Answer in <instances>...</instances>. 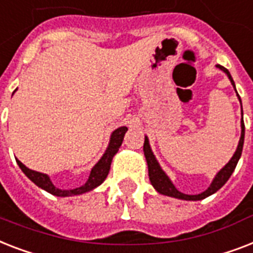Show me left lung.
Wrapping results in <instances>:
<instances>
[{
	"instance_id": "left-lung-1",
	"label": "left lung",
	"mask_w": 253,
	"mask_h": 253,
	"mask_svg": "<svg viewBox=\"0 0 253 253\" xmlns=\"http://www.w3.org/2000/svg\"><path fill=\"white\" fill-rule=\"evenodd\" d=\"M217 68L225 72L229 77V80L231 81V84L235 88V84H234V80H232L231 74L226 68L221 65H217ZM236 91V88H235ZM239 98V95H238ZM240 100V98H239ZM242 104V102H240ZM240 125H242V134H240L239 143H238V147H236L235 154L232 155V158L230 159L229 163L223 167V169L219 171V172L215 175V177L213 179L210 187L208 188L207 191H204L203 193H199V195H185V193H181L175 188V185L172 184V181L169 180V177L165 173V171L161 169L158 161L155 159L154 154L150 149V145H149V138L145 137V142H143V153H145V158L147 162V169H149V177H150L151 185L157 189V191L161 193V195L169 196V197H175V199L180 200H188V201H197V200H204L207 199L208 196L213 195L218 189H221L225 183L230 179L231 173L234 172L236 165H238V161H239L240 155H242V150H243V143H244V121H243V112H242V121H240Z\"/></svg>"
}]
</instances>
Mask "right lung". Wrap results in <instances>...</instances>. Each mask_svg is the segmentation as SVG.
I'll return each instance as SVG.
<instances>
[{
  "instance_id": "obj_1",
  "label": "right lung",
  "mask_w": 253,
  "mask_h": 253,
  "mask_svg": "<svg viewBox=\"0 0 253 253\" xmlns=\"http://www.w3.org/2000/svg\"><path fill=\"white\" fill-rule=\"evenodd\" d=\"M126 130H128L126 126H120V128H117L115 132H112L110 143H108V147H107L106 153L103 154L100 161H99L94 167H92L87 181H86L82 187L74 188V189H60V188H56L53 185V183L50 181L48 175L38 172V171H34V169H27V167H26L21 161H18V159H17V163L18 166L21 167L22 171L24 172V175H26V176H27L32 183H35L38 187L44 189V191L49 192L50 195L58 196V197H68V196L82 195V193H86V192L88 191H92L94 188H96L98 185H100L103 181L106 180L107 175H108V172H110L111 162H112V158L115 157V154L119 151V147H120L121 143H123V139H124Z\"/></svg>"
}]
</instances>
